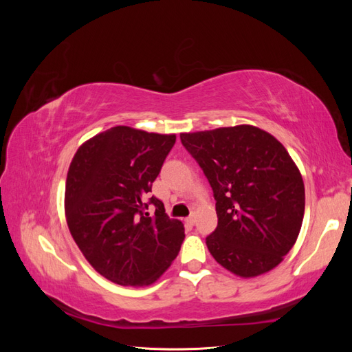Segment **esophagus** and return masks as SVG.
<instances>
[{
  "label": "esophagus",
  "instance_id": "obj_1",
  "mask_svg": "<svg viewBox=\"0 0 352 352\" xmlns=\"http://www.w3.org/2000/svg\"><path fill=\"white\" fill-rule=\"evenodd\" d=\"M195 214H190L188 219H186V223H189V225H195Z\"/></svg>",
  "mask_w": 352,
  "mask_h": 352
}]
</instances>
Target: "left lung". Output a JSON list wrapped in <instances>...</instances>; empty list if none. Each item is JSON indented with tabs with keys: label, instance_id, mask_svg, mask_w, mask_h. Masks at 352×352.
Instances as JSON below:
<instances>
[{
	"label": "left lung",
	"instance_id": "1",
	"mask_svg": "<svg viewBox=\"0 0 352 352\" xmlns=\"http://www.w3.org/2000/svg\"><path fill=\"white\" fill-rule=\"evenodd\" d=\"M212 188L217 228L206 238L226 270L255 278L280 264L300 235L305 190L286 148L250 124L180 133Z\"/></svg>",
	"mask_w": 352,
	"mask_h": 352
}]
</instances>
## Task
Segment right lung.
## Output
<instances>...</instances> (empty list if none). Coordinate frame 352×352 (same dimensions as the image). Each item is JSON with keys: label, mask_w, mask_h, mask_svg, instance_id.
I'll list each match as a JSON object with an SVG mask.
<instances>
[{"label": "right lung", "mask_w": 352, "mask_h": 352, "mask_svg": "<svg viewBox=\"0 0 352 352\" xmlns=\"http://www.w3.org/2000/svg\"><path fill=\"white\" fill-rule=\"evenodd\" d=\"M175 142L176 135L116 126L82 144L72 160L65 195L69 230L92 267L117 285L154 283L184 242L182 221L168 219L158 198H148ZM150 204L156 207L153 218L143 212Z\"/></svg>", "instance_id": "right-lung-1"}]
</instances>
